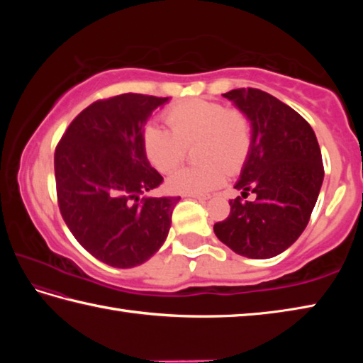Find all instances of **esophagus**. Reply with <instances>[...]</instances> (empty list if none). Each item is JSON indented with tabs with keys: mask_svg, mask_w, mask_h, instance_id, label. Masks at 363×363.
Masks as SVG:
<instances>
[{
	"mask_svg": "<svg viewBox=\"0 0 363 363\" xmlns=\"http://www.w3.org/2000/svg\"><path fill=\"white\" fill-rule=\"evenodd\" d=\"M190 199H195V200H200V201H206L208 196H201V195H187Z\"/></svg>",
	"mask_w": 363,
	"mask_h": 363,
	"instance_id": "1",
	"label": "esophagus"
}]
</instances>
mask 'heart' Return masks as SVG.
Listing matches in <instances>:
<instances>
[{"instance_id":"heart-1","label":"heart","mask_w":363,"mask_h":363,"mask_svg":"<svg viewBox=\"0 0 363 363\" xmlns=\"http://www.w3.org/2000/svg\"><path fill=\"white\" fill-rule=\"evenodd\" d=\"M171 130L158 125L145 126L143 144L149 162L162 173L179 167L187 147L201 140L199 158L205 164L189 167L169 176L168 189L182 195H206L223 186L225 168L237 173L253 145L248 116L220 102L194 99L177 104L167 112Z\"/></svg>"}]
</instances>
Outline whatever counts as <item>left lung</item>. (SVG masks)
Segmentation results:
<instances>
[{
	"mask_svg": "<svg viewBox=\"0 0 363 363\" xmlns=\"http://www.w3.org/2000/svg\"><path fill=\"white\" fill-rule=\"evenodd\" d=\"M223 96L251 121L253 145L233 187L256 200H230L214 233L237 255L267 259L290 248L309 223L323 182L320 147L309 123L277 97L253 88Z\"/></svg>",
	"mask_w": 363,
	"mask_h": 363,
	"instance_id": "left-lung-1",
	"label": "left lung"
}]
</instances>
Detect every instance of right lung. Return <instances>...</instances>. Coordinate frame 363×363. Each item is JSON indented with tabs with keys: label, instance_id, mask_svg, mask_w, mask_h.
<instances>
[{
	"label": "right lung",
	"instance_id": "obj_1",
	"mask_svg": "<svg viewBox=\"0 0 363 363\" xmlns=\"http://www.w3.org/2000/svg\"><path fill=\"white\" fill-rule=\"evenodd\" d=\"M169 97L126 93L86 107L54 153L60 214L96 259L130 269L157 253L181 196H143L163 177L147 160L143 134Z\"/></svg>",
	"mask_w": 363,
	"mask_h": 363
}]
</instances>
